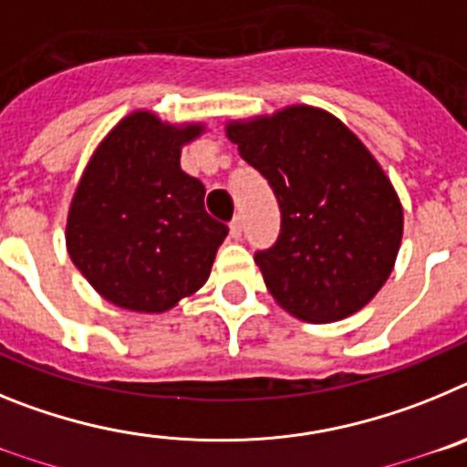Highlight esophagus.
<instances>
[{"label":"esophagus","instance_id":"esophagus-1","mask_svg":"<svg viewBox=\"0 0 467 467\" xmlns=\"http://www.w3.org/2000/svg\"><path fill=\"white\" fill-rule=\"evenodd\" d=\"M229 234H231V238H234V241H238V238H241V234H243V220H241V214H238V217H234V220H231Z\"/></svg>","mask_w":467,"mask_h":467}]
</instances>
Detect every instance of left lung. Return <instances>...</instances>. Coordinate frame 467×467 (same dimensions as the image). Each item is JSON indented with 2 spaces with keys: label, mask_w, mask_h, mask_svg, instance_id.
Wrapping results in <instances>:
<instances>
[{
  "label": "left lung",
  "mask_w": 467,
  "mask_h": 467,
  "mask_svg": "<svg viewBox=\"0 0 467 467\" xmlns=\"http://www.w3.org/2000/svg\"><path fill=\"white\" fill-rule=\"evenodd\" d=\"M224 130L278 198V241L254 254L275 304L306 323L365 308L393 271L404 226L398 192L372 151L311 105L231 119Z\"/></svg>",
  "instance_id": "8db88e82"
}]
</instances>
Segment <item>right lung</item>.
I'll use <instances>...</instances> for the list:
<instances>
[{"instance_id":"right-lung-1","label":"right lung","mask_w":467,"mask_h":467,"mask_svg":"<svg viewBox=\"0 0 467 467\" xmlns=\"http://www.w3.org/2000/svg\"><path fill=\"white\" fill-rule=\"evenodd\" d=\"M203 121L135 109L100 140L74 189L69 259L98 295L133 313H166L213 271L226 224L205 213V187L180 168Z\"/></svg>"}]
</instances>
